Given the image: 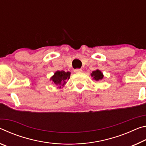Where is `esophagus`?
<instances>
[{
	"mask_svg": "<svg viewBox=\"0 0 146 146\" xmlns=\"http://www.w3.org/2000/svg\"><path fill=\"white\" fill-rule=\"evenodd\" d=\"M74 72L76 73H79V72H82V69L81 68H76L74 70Z\"/></svg>",
	"mask_w": 146,
	"mask_h": 146,
	"instance_id": "obj_1",
	"label": "esophagus"
}]
</instances>
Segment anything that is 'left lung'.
Returning <instances> with one entry per match:
<instances>
[{"label": "left lung", "instance_id": "1", "mask_svg": "<svg viewBox=\"0 0 146 146\" xmlns=\"http://www.w3.org/2000/svg\"><path fill=\"white\" fill-rule=\"evenodd\" d=\"M91 76L93 77V79L96 81H99L101 80L104 78V75L101 72V71L99 70H96L95 71H93L92 73L91 74Z\"/></svg>", "mask_w": 146, "mask_h": 146}]
</instances>
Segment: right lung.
<instances>
[{"instance_id":"1","label":"right lung","mask_w":146,"mask_h":146,"mask_svg":"<svg viewBox=\"0 0 146 146\" xmlns=\"http://www.w3.org/2000/svg\"><path fill=\"white\" fill-rule=\"evenodd\" d=\"M70 72H65L63 70L61 71H57L54 75L52 76L50 80H52L55 84L59 85V87L61 86H63L66 82V80H68L70 79Z\"/></svg>"}]
</instances>
